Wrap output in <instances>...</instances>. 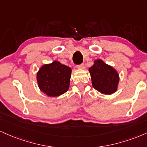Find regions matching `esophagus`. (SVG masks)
Instances as JSON below:
<instances>
[{"mask_svg": "<svg viewBox=\"0 0 147 147\" xmlns=\"http://www.w3.org/2000/svg\"><path fill=\"white\" fill-rule=\"evenodd\" d=\"M76 67L79 69H85V65H84V64H80V65H77Z\"/></svg>", "mask_w": 147, "mask_h": 147, "instance_id": "obj_1", "label": "esophagus"}]
</instances>
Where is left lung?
Wrapping results in <instances>:
<instances>
[{"instance_id": "1", "label": "left lung", "mask_w": 147, "mask_h": 147, "mask_svg": "<svg viewBox=\"0 0 147 147\" xmlns=\"http://www.w3.org/2000/svg\"><path fill=\"white\" fill-rule=\"evenodd\" d=\"M89 71L95 90L105 94H111L117 91L119 79L117 72L113 67L102 60H97L89 69Z\"/></svg>"}]
</instances>
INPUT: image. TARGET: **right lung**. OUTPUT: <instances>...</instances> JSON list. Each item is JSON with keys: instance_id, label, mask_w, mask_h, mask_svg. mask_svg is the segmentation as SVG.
Segmentation results:
<instances>
[{"instance_id": "obj_1", "label": "right lung", "mask_w": 147, "mask_h": 147, "mask_svg": "<svg viewBox=\"0 0 147 147\" xmlns=\"http://www.w3.org/2000/svg\"><path fill=\"white\" fill-rule=\"evenodd\" d=\"M71 69L57 61L44 65L37 75L39 89L49 96H57L68 91Z\"/></svg>"}]
</instances>
